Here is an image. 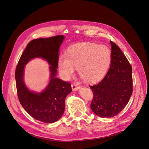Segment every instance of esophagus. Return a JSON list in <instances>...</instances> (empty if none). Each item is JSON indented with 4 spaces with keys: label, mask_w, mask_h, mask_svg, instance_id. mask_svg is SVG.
Listing matches in <instances>:
<instances>
[{
    "label": "esophagus",
    "mask_w": 149,
    "mask_h": 149,
    "mask_svg": "<svg viewBox=\"0 0 149 149\" xmlns=\"http://www.w3.org/2000/svg\"><path fill=\"white\" fill-rule=\"evenodd\" d=\"M71 87H72V91H77V90H79V89H80V88H81L79 86H77L76 85H75V84H72V85H71Z\"/></svg>",
    "instance_id": "34e87169"
}]
</instances>
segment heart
<instances>
[{
  "label": "heart",
  "mask_w": 149,
  "mask_h": 149,
  "mask_svg": "<svg viewBox=\"0 0 149 149\" xmlns=\"http://www.w3.org/2000/svg\"><path fill=\"white\" fill-rule=\"evenodd\" d=\"M111 60V52L108 47L87 42L70 48L67 54H61L58 67L63 79L69 80L77 68L82 80L93 83L104 77Z\"/></svg>",
  "instance_id": "1"
}]
</instances>
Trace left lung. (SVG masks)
Segmentation results:
<instances>
[{"instance_id": "1", "label": "left lung", "mask_w": 149, "mask_h": 149, "mask_svg": "<svg viewBox=\"0 0 149 149\" xmlns=\"http://www.w3.org/2000/svg\"><path fill=\"white\" fill-rule=\"evenodd\" d=\"M110 69L102 81L90 86L94 97L91 109L101 117H112L125 107L133 93L132 68L120 48L112 41Z\"/></svg>"}]
</instances>
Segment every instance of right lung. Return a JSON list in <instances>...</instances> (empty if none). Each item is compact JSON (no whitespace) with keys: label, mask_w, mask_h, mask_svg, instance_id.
<instances>
[{"label":"right lung","mask_w":149,"mask_h":149,"mask_svg":"<svg viewBox=\"0 0 149 149\" xmlns=\"http://www.w3.org/2000/svg\"><path fill=\"white\" fill-rule=\"evenodd\" d=\"M65 39L63 35L32 40L27 45L15 71L19 101L33 118L46 123L58 121L65 110V100L72 91L71 84L56 78L59 49ZM34 58H42L50 65V81L46 88L38 93L30 91L24 81L25 65Z\"/></svg>","instance_id":"1"}]
</instances>
